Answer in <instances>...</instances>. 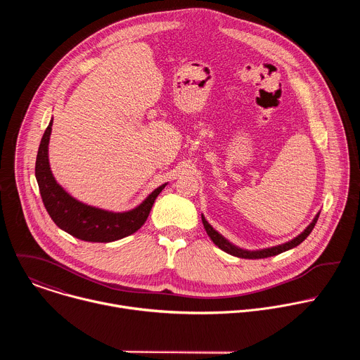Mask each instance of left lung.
Masks as SVG:
<instances>
[{
  "label": "left lung",
  "mask_w": 360,
  "mask_h": 360,
  "mask_svg": "<svg viewBox=\"0 0 360 360\" xmlns=\"http://www.w3.org/2000/svg\"><path fill=\"white\" fill-rule=\"evenodd\" d=\"M318 218H319V214L315 217V219L309 224V226H307L300 235H297L295 239L286 242V243H282V245H278V246H272V248H266V249H261V250H245V249H240L235 245H232L228 239H225L219 232H217L210 224L208 221L205 219V217L202 215V224H203V228L205 231H207L208 236L212 239V242L221 248L222 250H225L226 253L229 255H233V256H238V258H243V259H262V258H269V256H275V255H279L285 250H289L295 246H297L299 243H302L307 236H309V233L312 232V229L315 228L316 222H318Z\"/></svg>",
  "instance_id": "8db88e82"
}]
</instances>
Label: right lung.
Segmentation results:
<instances>
[{
	"instance_id": "1",
	"label": "right lung",
	"mask_w": 360,
	"mask_h": 360,
	"mask_svg": "<svg viewBox=\"0 0 360 360\" xmlns=\"http://www.w3.org/2000/svg\"><path fill=\"white\" fill-rule=\"evenodd\" d=\"M53 120L46 127L35 161V178L44 207L56 225L86 242H112L136 232L146 221L153 202L167 184L158 186L139 207L127 212L104 211L72 198L56 181L48 162V143Z\"/></svg>"
}]
</instances>
